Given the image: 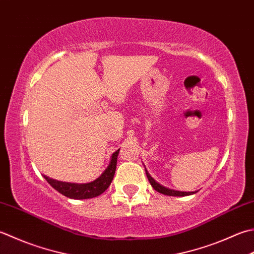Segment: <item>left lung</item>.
<instances>
[{
  "label": "left lung",
  "mask_w": 254,
  "mask_h": 254,
  "mask_svg": "<svg viewBox=\"0 0 254 254\" xmlns=\"http://www.w3.org/2000/svg\"><path fill=\"white\" fill-rule=\"evenodd\" d=\"M145 167V165H144ZM145 173H146V176H147V180L148 182L151 183L152 187L156 191L163 193V195H167V196H175V197H184V196H190L192 195V193H196L197 191H181V190H171V188H167L165 186L161 185L160 183L156 182L154 178L150 175V173L147 172L146 167H145Z\"/></svg>",
  "instance_id": "8db88e82"
}]
</instances>
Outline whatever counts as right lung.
<instances>
[{"mask_svg":"<svg viewBox=\"0 0 254 254\" xmlns=\"http://www.w3.org/2000/svg\"><path fill=\"white\" fill-rule=\"evenodd\" d=\"M120 152V148L112 154L108 167L104 172L99 176L97 180L86 184H77V183H66L53 180V178L44 175V178L48 182L54 190H56L62 195L66 196L71 199H89V198L97 197L101 195L103 191L107 190V188L110 186L113 180L114 173L117 168L118 155Z\"/></svg>","mask_w":254,"mask_h":254,"instance_id":"add662e5","label":"right lung"}]
</instances>
